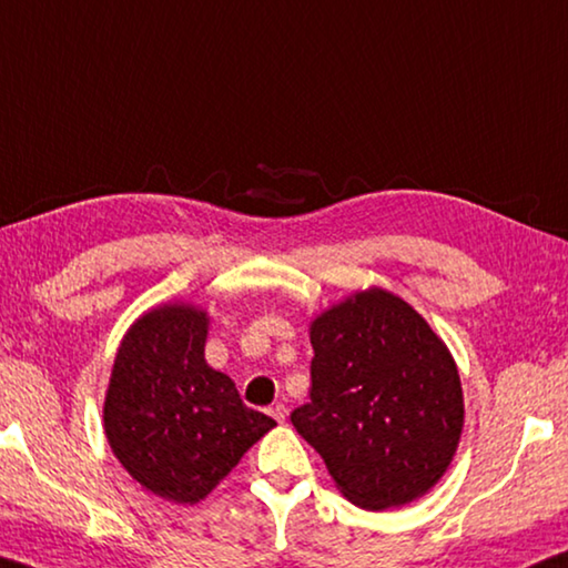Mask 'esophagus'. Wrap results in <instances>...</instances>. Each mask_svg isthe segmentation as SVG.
I'll return each mask as SVG.
<instances>
[{
  "mask_svg": "<svg viewBox=\"0 0 568 568\" xmlns=\"http://www.w3.org/2000/svg\"><path fill=\"white\" fill-rule=\"evenodd\" d=\"M271 412V417L275 419V422H285V417H287V407L283 405V402H275V405L267 409Z\"/></svg>",
  "mask_w": 568,
  "mask_h": 568,
  "instance_id": "obj_1",
  "label": "esophagus"
}]
</instances>
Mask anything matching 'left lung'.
Instances as JSON below:
<instances>
[{
  "label": "left lung",
  "instance_id": "8db88e82",
  "mask_svg": "<svg viewBox=\"0 0 568 568\" xmlns=\"http://www.w3.org/2000/svg\"><path fill=\"white\" fill-rule=\"evenodd\" d=\"M311 402L291 422L337 489L383 511L427 494L455 457L462 383L447 345L415 307L369 287L311 323Z\"/></svg>",
  "mask_w": 568,
  "mask_h": 568
}]
</instances>
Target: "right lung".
<instances>
[{
  "label": "right lung",
  "mask_w": 568,
  "mask_h": 568,
  "mask_svg": "<svg viewBox=\"0 0 568 568\" xmlns=\"http://www.w3.org/2000/svg\"><path fill=\"white\" fill-rule=\"evenodd\" d=\"M209 313L166 303L143 313L113 359L104 432L143 489L176 504L209 497L267 429L229 375L205 363Z\"/></svg>",
  "instance_id": "right-lung-1"
}]
</instances>
